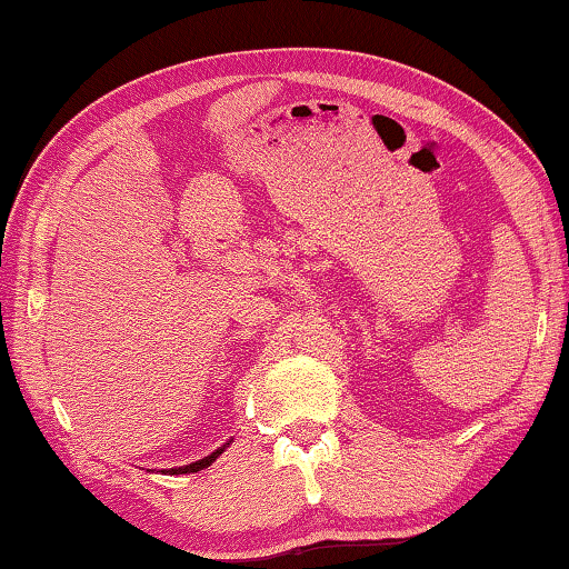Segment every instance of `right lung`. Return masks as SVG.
I'll return each instance as SVG.
<instances>
[{
    "label": "right lung",
    "mask_w": 569,
    "mask_h": 569,
    "mask_svg": "<svg viewBox=\"0 0 569 569\" xmlns=\"http://www.w3.org/2000/svg\"><path fill=\"white\" fill-rule=\"evenodd\" d=\"M223 449L226 447H220V449H216L213 451V455H210V457H206V459H200V461H192V465H188V467H178V469H170L168 471V475H190V471H200V469H206V467H210V465H213V461L220 457V455H223Z\"/></svg>",
    "instance_id": "right-lung-1"
}]
</instances>
